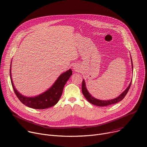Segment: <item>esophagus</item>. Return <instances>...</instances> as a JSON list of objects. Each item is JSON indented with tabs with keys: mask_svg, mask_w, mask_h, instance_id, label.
Returning a JSON list of instances; mask_svg holds the SVG:
<instances>
[{
	"mask_svg": "<svg viewBox=\"0 0 147 147\" xmlns=\"http://www.w3.org/2000/svg\"><path fill=\"white\" fill-rule=\"evenodd\" d=\"M74 70H75V69H74Z\"/></svg>",
	"mask_w": 147,
	"mask_h": 147,
	"instance_id": "1",
	"label": "esophagus"
}]
</instances>
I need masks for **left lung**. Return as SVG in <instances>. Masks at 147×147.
I'll return each mask as SVG.
<instances>
[{"label": "left lung", "mask_w": 147, "mask_h": 147, "mask_svg": "<svg viewBox=\"0 0 147 147\" xmlns=\"http://www.w3.org/2000/svg\"><path fill=\"white\" fill-rule=\"evenodd\" d=\"M131 63H132L131 67H132V70H133V61H132L131 57ZM131 81L130 82L128 87L125 89L124 91V92H123L118 97L114 98L113 99H110V100H99V99L95 98L89 93V92L88 91V90L86 88L85 81H84V80H83L82 82V92L84 96H85L86 99L90 103L94 105H96L98 107H106V106L111 105H112V104L116 103L121 101L127 94V92L131 87Z\"/></svg>", "instance_id": "8db88e82"}]
</instances>
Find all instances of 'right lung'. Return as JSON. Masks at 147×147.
<instances>
[{"label":"right lung","instance_id":"right-lung-1","mask_svg":"<svg viewBox=\"0 0 147 147\" xmlns=\"http://www.w3.org/2000/svg\"><path fill=\"white\" fill-rule=\"evenodd\" d=\"M71 75L72 70L69 69L62 73L57 78L52 86L44 93L36 96L27 97L21 94L14 87L11 78V65L10 69L11 85L16 96L26 106L35 109H44L55 105L61 96L63 90L66 82L69 80Z\"/></svg>","mask_w":147,"mask_h":147}]
</instances>
